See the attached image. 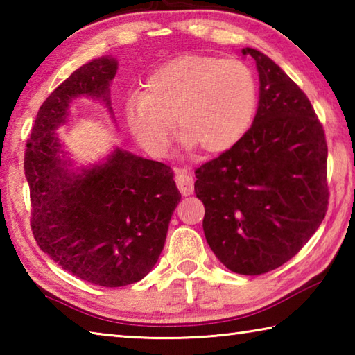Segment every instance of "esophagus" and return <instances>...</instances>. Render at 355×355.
<instances>
[{
    "instance_id": "34e87169",
    "label": "esophagus",
    "mask_w": 355,
    "mask_h": 355,
    "mask_svg": "<svg viewBox=\"0 0 355 355\" xmlns=\"http://www.w3.org/2000/svg\"><path fill=\"white\" fill-rule=\"evenodd\" d=\"M175 182H177L180 192H182L183 196L192 194V191H194V177H192L188 171L177 169L175 171Z\"/></svg>"
}]
</instances>
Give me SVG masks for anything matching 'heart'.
Returning <instances> with one entry per match:
<instances>
[{
    "label": "heart",
    "mask_w": 355,
    "mask_h": 355,
    "mask_svg": "<svg viewBox=\"0 0 355 355\" xmlns=\"http://www.w3.org/2000/svg\"><path fill=\"white\" fill-rule=\"evenodd\" d=\"M257 81L236 59L186 55L153 70L141 97L125 106V123L148 153L163 156L177 120L189 148L227 152L248 133L257 110Z\"/></svg>",
    "instance_id": "b5f03b06"
}]
</instances>
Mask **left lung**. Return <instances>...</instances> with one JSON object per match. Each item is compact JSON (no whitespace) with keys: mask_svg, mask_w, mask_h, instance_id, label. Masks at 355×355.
Listing matches in <instances>:
<instances>
[{"mask_svg":"<svg viewBox=\"0 0 355 355\" xmlns=\"http://www.w3.org/2000/svg\"><path fill=\"white\" fill-rule=\"evenodd\" d=\"M255 59L260 100L252 127L196 169L207 243L230 271L260 275L307 244L329 205L327 142L313 106L272 59Z\"/></svg>","mask_w":355,"mask_h":355,"instance_id":"8db88e82","label":"left lung"}]
</instances>
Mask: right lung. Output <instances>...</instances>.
I'll return each instance as SVG.
<instances>
[{"label":"right lung","instance_id":"add662e5","mask_svg":"<svg viewBox=\"0 0 355 355\" xmlns=\"http://www.w3.org/2000/svg\"><path fill=\"white\" fill-rule=\"evenodd\" d=\"M116 71L117 59L101 56L59 84L42 103L25 152L39 248L67 272L107 288L136 284L152 271L182 199L169 166L122 148L89 169H70L56 130L81 95L101 100L112 114Z\"/></svg>","mask_w":355,"mask_h":355}]
</instances>
